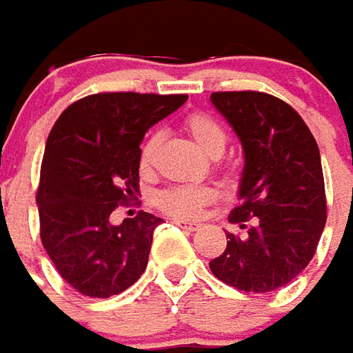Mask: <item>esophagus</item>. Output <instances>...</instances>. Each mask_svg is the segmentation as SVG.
I'll return each instance as SVG.
<instances>
[{"label":"esophagus","instance_id":"esophagus-1","mask_svg":"<svg viewBox=\"0 0 353 353\" xmlns=\"http://www.w3.org/2000/svg\"><path fill=\"white\" fill-rule=\"evenodd\" d=\"M174 224L176 226H181L184 230H190V232H196V230L201 228V224H197V222H192V221H184V219H174Z\"/></svg>","mask_w":353,"mask_h":353}]
</instances>
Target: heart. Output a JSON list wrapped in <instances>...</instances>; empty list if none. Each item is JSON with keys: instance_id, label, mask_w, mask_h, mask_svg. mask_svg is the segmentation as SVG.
Returning a JSON list of instances; mask_svg holds the SVG:
<instances>
[{"instance_id": "heart-1", "label": "heart", "mask_w": 353, "mask_h": 353, "mask_svg": "<svg viewBox=\"0 0 353 353\" xmlns=\"http://www.w3.org/2000/svg\"><path fill=\"white\" fill-rule=\"evenodd\" d=\"M184 129L196 141L199 148L203 150L209 157H221L226 148V131L216 119H212L207 114H190L184 119ZM157 146H159V134L152 132L142 142L141 152H139V165L142 172H150L154 167ZM214 199V190L201 184H179V186H169L161 190L156 196L157 207L172 216H184L192 219L197 216L205 205L211 203Z\"/></svg>"}]
</instances>
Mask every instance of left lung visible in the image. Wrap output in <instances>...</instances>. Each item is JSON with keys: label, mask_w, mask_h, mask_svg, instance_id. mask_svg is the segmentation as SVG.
<instances>
[{"label": "left lung", "mask_w": 353, "mask_h": 353, "mask_svg": "<svg viewBox=\"0 0 353 353\" xmlns=\"http://www.w3.org/2000/svg\"><path fill=\"white\" fill-rule=\"evenodd\" d=\"M211 102L243 146L239 203L228 221L245 236L226 234V251L209 268L239 291H276L308 266L325 228L317 142L296 110L272 94L212 92Z\"/></svg>", "instance_id": "8db88e82"}]
</instances>
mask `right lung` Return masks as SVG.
Here are the masks:
<instances>
[{"label":"right lung","instance_id":"right-lung-1","mask_svg":"<svg viewBox=\"0 0 353 353\" xmlns=\"http://www.w3.org/2000/svg\"><path fill=\"white\" fill-rule=\"evenodd\" d=\"M186 94L99 92L52 125L37 188L39 236L62 279L91 299L129 289L148 264L159 216L141 211L112 224L117 205L139 194V152L152 125Z\"/></svg>","mask_w":353,"mask_h":353}]
</instances>
